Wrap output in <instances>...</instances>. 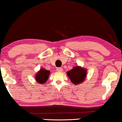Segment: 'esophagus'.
Segmentation results:
<instances>
[{"label":"esophagus","mask_w":122,"mask_h":122,"mask_svg":"<svg viewBox=\"0 0 122 122\" xmlns=\"http://www.w3.org/2000/svg\"><path fill=\"white\" fill-rule=\"evenodd\" d=\"M56 71H58V72H61V71H63V68H58L56 69Z\"/></svg>","instance_id":"obj_1"}]
</instances>
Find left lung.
Wrapping results in <instances>:
<instances>
[{
	"instance_id": "left-lung-1",
	"label": "left lung",
	"mask_w": 122,
	"mask_h": 122,
	"mask_svg": "<svg viewBox=\"0 0 122 122\" xmlns=\"http://www.w3.org/2000/svg\"><path fill=\"white\" fill-rule=\"evenodd\" d=\"M71 81L75 85L79 84L83 82L86 76V70L81 66H76L66 73Z\"/></svg>"
}]
</instances>
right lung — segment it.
<instances>
[{
	"mask_svg": "<svg viewBox=\"0 0 122 122\" xmlns=\"http://www.w3.org/2000/svg\"><path fill=\"white\" fill-rule=\"evenodd\" d=\"M50 74V71L41 68L35 76L36 81L39 84H43L46 83Z\"/></svg>",
	"mask_w": 122,
	"mask_h": 122,
	"instance_id": "obj_1",
	"label": "right lung"
}]
</instances>
